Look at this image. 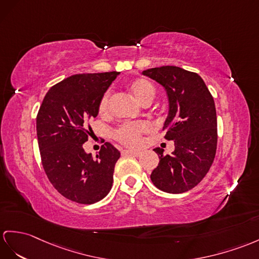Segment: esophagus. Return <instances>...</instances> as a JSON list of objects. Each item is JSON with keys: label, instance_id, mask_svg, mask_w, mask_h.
<instances>
[{"label": "esophagus", "instance_id": "obj_1", "mask_svg": "<svg viewBox=\"0 0 259 259\" xmlns=\"http://www.w3.org/2000/svg\"><path fill=\"white\" fill-rule=\"evenodd\" d=\"M124 153L130 154V155H133V156H135V157H138V156L141 155V151H138V150H132V149H126V150H124Z\"/></svg>", "mask_w": 259, "mask_h": 259}]
</instances>
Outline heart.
Listing matches in <instances>:
<instances>
[{
	"label": "heart",
	"instance_id": "b5f03b06",
	"mask_svg": "<svg viewBox=\"0 0 259 259\" xmlns=\"http://www.w3.org/2000/svg\"><path fill=\"white\" fill-rule=\"evenodd\" d=\"M131 92L143 105H149L156 97V88L151 82L145 78H136L128 84ZM98 111L101 116H106L110 112V91H106L101 97L98 105ZM149 131V125L146 122L124 123L114 131V138L126 146L136 147L141 144L143 134Z\"/></svg>",
	"mask_w": 259,
	"mask_h": 259
}]
</instances>
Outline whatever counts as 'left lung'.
Instances as JSON below:
<instances>
[{"instance_id":"1","label":"left lung","mask_w":259,"mask_h":259,"mask_svg":"<svg viewBox=\"0 0 259 259\" xmlns=\"http://www.w3.org/2000/svg\"><path fill=\"white\" fill-rule=\"evenodd\" d=\"M165 88L169 114L165 138L175 142L171 155L155 148L159 163L150 175L161 191L182 193L194 188L209 171L217 153L218 121L212 94L198 73L175 66L143 71Z\"/></svg>"}]
</instances>
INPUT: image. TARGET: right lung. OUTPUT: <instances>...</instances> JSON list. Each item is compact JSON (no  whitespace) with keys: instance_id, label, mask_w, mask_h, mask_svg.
<instances>
[{"instance_id":"obj_1","label":"right lung","mask_w":259,"mask_h":259,"mask_svg":"<svg viewBox=\"0 0 259 259\" xmlns=\"http://www.w3.org/2000/svg\"><path fill=\"white\" fill-rule=\"evenodd\" d=\"M119 72L74 74L53 85L36 117L37 140L44 170L65 198L92 204L108 194L119 151L109 142L97 158L87 154L89 121L98 115L101 97Z\"/></svg>"}]
</instances>
